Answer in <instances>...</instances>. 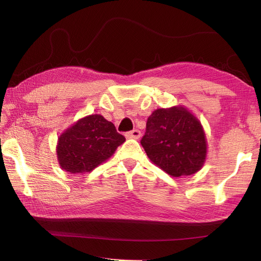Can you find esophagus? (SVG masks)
Wrapping results in <instances>:
<instances>
[{
    "mask_svg": "<svg viewBox=\"0 0 261 261\" xmlns=\"http://www.w3.org/2000/svg\"><path fill=\"white\" fill-rule=\"evenodd\" d=\"M125 136L126 138H129V139H139L141 137V132L139 130H132L130 132H127Z\"/></svg>",
    "mask_w": 261,
    "mask_h": 261,
    "instance_id": "esophagus-1",
    "label": "esophagus"
}]
</instances>
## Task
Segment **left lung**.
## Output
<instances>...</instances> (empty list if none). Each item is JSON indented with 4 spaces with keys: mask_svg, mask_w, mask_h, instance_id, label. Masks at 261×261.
<instances>
[{
    "mask_svg": "<svg viewBox=\"0 0 261 261\" xmlns=\"http://www.w3.org/2000/svg\"><path fill=\"white\" fill-rule=\"evenodd\" d=\"M141 145L151 163L173 177L197 173L207 156L201 121L184 105L154 110Z\"/></svg>",
    "mask_w": 261,
    "mask_h": 261,
    "instance_id": "8db88e82",
    "label": "left lung"
}]
</instances>
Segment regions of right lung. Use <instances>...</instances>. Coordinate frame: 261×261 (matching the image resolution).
Listing matches in <instances>:
<instances>
[{
	"label": "right lung",
	"mask_w": 261,
	"mask_h": 261,
	"mask_svg": "<svg viewBox=\"0 0 261 261\" xmlns=\"http://www.w3.org/2000/svg\"><path fill=\"white\" fill-rule=\"evenodd\" d=\"M124 141L125 138L118 134L112 122L103 115H86L58 137V164L70 174L91 173L112 157Z\"/></svg>",
	"instance_id": "add662e5"
}]
</instances>
